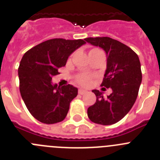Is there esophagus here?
<instances>
[{"label":"esophagus","mask_w":160,"mask_h":160,"mask_svg":"<svg viewBox=\"0 0 160 160\" xmlns=\"http://www.w3.org/2000/svg\"><path fill=\"white\" fill-rule=\"evenodd\" d=\"M87 92V90H83V89H79V90H78V94H85Z\"/></svg>","instance_id":"1"}]
</instances>
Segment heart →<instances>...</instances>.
<instances>
[{
	"label": "heart",
	"mask_w": 160,
	"mask_h": 160,
	"mask_svg": "<svg viewBox=\"0 0 160 160\" xmlns=\"http://www.w3.org/2000/svg\"><path fill=\"white\" fill-rule=\"evenodd\" d=\"M97 50H99V49H93L90 51H97ZM93 78H94V77L91 75H88V74H86V73H80L76 77L75 81L78 84H79L82 87H87L91 84Z\"/></svg>",
	"instance_id": "obj_1"
}]
</instances>
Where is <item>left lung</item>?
Returning a JSON list of instances; mask_svg holds the SVG:
<instances>
[{
	"label": "left lung",
	"instance_id": "8db88e82",
	"mask_svg": "<svg viewBox=\"0 0 160 160\" xmlns=\"http://www.w3.org/2000/svg\"><path fill=\"white\" fill-rule=\"evenodd\" d=\"M85 40L101 47L107 53V70L101 87L112 90L107 98L99 90H92L96 102L87 110L88 118L101 125L116 123L129 112L138 96L142 82L139 59L131 48L108 37Z\"/></svg>",
	"mask_w": 160,
	"mask_h": 160
}]
</instances>
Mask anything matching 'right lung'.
Masks as SVG:
<instances>
[{
	"instance_id": "add662e5",
	"label": "right lung",
	"mask_w": 160,
	"mask_h": 160,
	"mask_svg": "<svg viewBox=\"0 0 160 160\" xmlns=\"http://www.w3.org/2000/svg\"><path fill=\"white\" fill-rule=\"evenodd\" d=\"M85 43L82 39L54 38L38 44L22 57L18 68L20 92L30 114L41 122L57 123L67 115L78 89L70 84L53 85L52 78L60 73L69 56Z\"/></svg>"
}]
</instances>
